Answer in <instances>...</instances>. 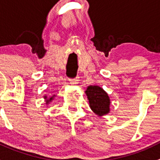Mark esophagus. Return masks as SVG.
I'll list each match as a JSON object with an SVG mask.
<instances>
[{"mask_svg": "<svg viewBox=\"0 0 160 160\" xmlns=\"http://www.w3.org/2000/svg\"><path fill=\"white\" fill-rule=\"evenodd\" d=\"M78 78H73V79H70V84L71 85H73V86H75V85H77L78 83Z\"/></svg>", "mask_w": 160, "mask_h": 160, "instance_id": "1", "label": "esophagus"}]
</instances>
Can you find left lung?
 <instances>
[{"instance_id": "8db88e82", "label": "left lung", "mask_w": 160, "mask_h": 160, "mask_svg": "<svg viewBox=\"0 0 160 160\" xmlns=\"http://www.w3.org/2000/svg\"><path fill=\"white\" fill-rule=\"evenodd\" d=\"M89 101L90 108L98 116H104L110 111V99L99 86H89L85 92Z\"/></svg>"}]
</instances>
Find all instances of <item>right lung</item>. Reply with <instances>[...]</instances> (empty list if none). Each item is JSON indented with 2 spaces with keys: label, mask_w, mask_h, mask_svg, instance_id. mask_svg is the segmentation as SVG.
<instances>
[{
  "label": "right lung",
  "mask_w": 160,
  "mask_h": 160,
  "mask_svg": "<svg viewBox=\"0 0 160 160\" xmlns=\"http://www.w3.org/2000/svg\"><path fill=\"white\" fill-rule=\"evenodd\" d=\"M55 95H54V96H51V97H47V96H44V98H45V101H46V104H49V103L51 102V101H52V100H53L54 99V97H55Z\"/></svg>",
  "instance_id": "1"
}]
</instances>
